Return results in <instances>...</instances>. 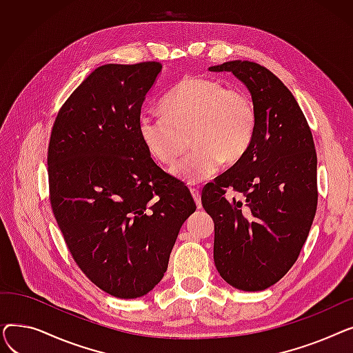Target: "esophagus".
<instances>
[{"label":"esophagus","instance_id":"1","mask_svg":"<svg viewBox=\"0 0 353 353\" xmlns=\"http://www.w3.org/2000/svg\"><path fill=\"white\" fill-rule=\"evenodd\" d=\"M190 192H192V196H193V199H194V201H196L197 208L201 209V196H200V190L193 188V189H190Z\"/></svg>","mask_w":353,"mask_h":353}]
</instances>
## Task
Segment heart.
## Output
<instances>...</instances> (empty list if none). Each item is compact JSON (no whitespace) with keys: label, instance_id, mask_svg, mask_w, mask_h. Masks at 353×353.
I'll return each instance as SVG.
<instances>
[{"label":"heart","instance_id":"heart-1","mask_svg":"<svg viewBox=\"0 0 353 353\" xmlns=\"http://www.w3.org/2000/svg\"><path fill=\"white\" fill-rule=\"evenodd\" d=\"M163 111L140 116V137L150 154L167 165L190 143L192 150L173 167V173L190 184L210 179L221 161L237 163L256 136L253 97L214 79L184 77L164 99Z\"/></svg>","mask_w":353,"mask_h":353}]
</instances>
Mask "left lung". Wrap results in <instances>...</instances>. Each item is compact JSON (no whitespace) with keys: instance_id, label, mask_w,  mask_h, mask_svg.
I'll list each match as a JSON object with an SVG mask.
<instances>
[{"instance_id":"obj_1","label":"left lung","mask_w":353,"mask_h":353,"mask_svg":"<svg viewBox=\"0 0 353 353\" xmlns=\"http://www.w3.org/2000/svg\"><path fill=\"white\" fill-rule=\"evenodd\" d=\"M209 70L232 71L257 108L248 153L201 192L214 221V265L233 288L265 290L289 272L307 239L318 206L316 150L298 101L266 67L236 60Z\"/></svg>"}]
</instances>
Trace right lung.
Wrapping results in <instances>:
<instances>
[{"mask_svg": "<svg viewBox=\"0 0 353 353\" xmlns=\"http://www.w3.org/2000/svg\"><path fill=\"white\" fill-rule=\"evenodd\" d=\"M157 61L105 64L59 110L48 143L50 203L74 262L120 299L164 276L179 230L196 210L190 190L150 157L139 133Z\"/></svg>", "mask_w": 353, "mask_h": 353, "instance_id": "add662e5", "label": "right lung"}]
</instances>
